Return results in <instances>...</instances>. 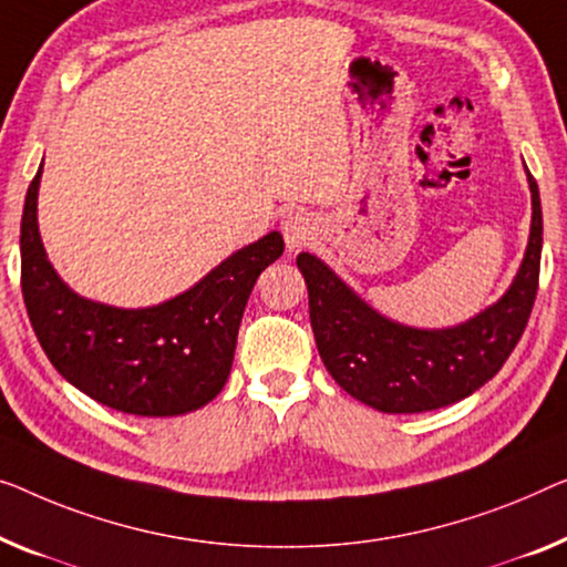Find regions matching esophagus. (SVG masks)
<instances>
[{"instance_id": "34e87169", "label": "esophagus", "mask_w": 567, "mask_h": 567, "mask_svg": "<svg viewBox=\"0 0 567 567\" xmlns=\"http://www.w3.org/2000/svg\"><path fill=\"white\" fill-rule=\"evenodd\" d=\"M282 236L287 241V249H300L312 239V224L308 216L290 214L282 224Z\"/></svg>"}]
</instances>
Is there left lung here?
Returning <instances> with one entry per match:
<instances>
[{
  "mask_svg": "<svg viewBox=\"0 0 567 567\" xmlns=\"http://www.w3.org/2000/svg\"><path fill=\"white\" fill-rule=\"evenodd\" d=\"M532 231L517 280L504 298L468 323L445 331H417L392 323L359 300L308 251L298 267L308 285L310 326L331 377L369 408L410 415L445 408L486 384L525 333L539 287L543 206L535 177Z\"/></svg>",
  "mask_w": 567,
  "mask_h": 567,
  "instance_id": "8db88e82",
  "label": "left lung"
}]
</instances>
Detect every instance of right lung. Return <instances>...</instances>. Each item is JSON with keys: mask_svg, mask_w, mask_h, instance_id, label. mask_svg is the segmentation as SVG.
I'll return each instance as SVG.
<instances>
[{"mask_svg": "<svg viewBox=\"0 0 567 567\" xmlns=\"http://www.w3.org/2000/svg\"><path fill=\"white\" fill-rule=\"evenodd\" d=\"M24 198L22 298L32 331L61 377L106 408L145 417L198 410L224 390L257 277L280 259L272 231L221 261L188 292L145 310L83 300L50 267L38 234V185Z\"/></svg>", "mask_w": 567, "mask_h": 567, "instance_id": "1", "label": "right lung"}]
</instances>
